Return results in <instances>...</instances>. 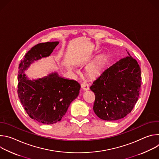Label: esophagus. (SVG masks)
Here are the masks:
<instances>
[{
  "instance_id": "1",
  "label": "esophagus",
  "mask_w": 159,
  "mask_h": 159,
  "mask_svg": "<svg viewBox=\"0 0 159 159\" xmlns=\"http://www.w3.org/2000/svg\"><path fill=\"white\" fill-rule=\"evenodd\" d=\"M81 88L84 90H87L89 89V86L87 84H85V83H82L81 84Z\"/></svg>"
}]
</instances>
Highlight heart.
Segmentation results:
<instances>
[{"label":"heart","instance_id":"b5f03b06","mask_svg":"<svg viewBox=\"0 0 159 159\" xmlns=\"http://www.w3.org/2000/svg\"><path fill=\"white\" fill-rule=\"evenodd\" d=\"M103 62V57H99L92 64H90L87 69L89 75L92 77H96L100 73Z\"/></svg>","mask_w":159,"mask_h":159}]
</instances>
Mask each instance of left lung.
Returning a JSON list of instances; mask_svg holds the SVG:
<instances>
[{"instance_id": "1", "label": "left lung", "mask_w": 159, "mask_h": 159, "mask_svg": "<svg viewBox=\"0 0 159 159\" xmlns=\"http://www.w3.org/2000/svg\"><path fill=\"white\" fill-rule=\"evenodd\" d=\"M128 54L105 70L90 87L96 96L94 111L101 120L123 118L138 101L141 70L137 61Z\"/></svg>"}]
</instances>
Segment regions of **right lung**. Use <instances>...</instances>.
Segmentation results:
<instances>
[{
	"label": "right lung",
	"instance_id": "right-lung-1",
	"mask_svg": "<svg viewBox=\"0 0 159 159\" xmlns=\"http://www.w3.org/2000/svg\"><path fill=\"white\" fill-rule=\"evenodd\" d=\"M58 41L39 43L33 47L19 64L17 94L30 117L46 125L60 121L70 103L77 98L80 85L74 80L53 72L38 79H30L25 72L31 64L49 57Z\"/></svg>",
	"mask_w": 159,
	"mask_h": 159
}]
</instances>
